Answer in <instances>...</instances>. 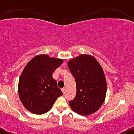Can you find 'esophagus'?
Returning <instances> with one entry per match:
<instances>
[{
	"mask_svg": "<svg viewBox=\"0 0 134 134\" xmlns=\"http://www.w3.org/2000/svg\"><path fill=\"white\" fill-rule=\"evenodd\" d=\"M62 92H63V94H64V93H65V92H66V88H63V89H62Z\"/></svg>",
	"mask_w": 134,
	"mask_h": 134,
	"instance_id": "1",
	"label": "esophagus"
}]
</instances>
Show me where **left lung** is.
<instances>
[{
  "mask_svg": "<svg viewBox=\"0 0 134 134\" xmlns=\"http://www.w3.org/2000/svg\"><path fill=\"white\" fill-rule=\"evenodd\" d=\"M76 82L77 93L69 102L71 110L81 115L97 111L104 102L107 79L101 66L91 55L82 54L68 62Z\"/></svg>",
  "mask_w": 134,
  "mask_h": 134,
  "instance_id": "left-lung-1",
  "label": "left lung"
}]
</instances>
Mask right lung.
Returning <instances> with one entry per match:
<instances>
[{"mask_svg":"<svg viewBox=\"0 0 134 134\" xmlns=\"http://www.w3.org/2000/svg\"><path fill=\"white\" fill-rule=\"evenodd\" d=\"M63 60L46 54L36 55L24 67L19 81L18 92L23 106L30 112L43 114L53 107L63 92L52 74Z\"/></svg>","mask_w":134,"mask_h":134,"instance_id":"1","label":"right lung"}]
</instances>
